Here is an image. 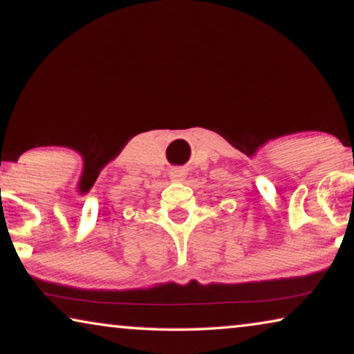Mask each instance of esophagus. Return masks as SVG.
<instances>
[{
	"label": "esophagus",
	"instance_id": "34e87169",
	"mask_svg": "<svg viewBox=\"0 0 354 354\" xmlns=\"http://www.w3.org/2000/svg\"><path fill=\"white\" fill-rule=\"evenodd\" d=\"M170 178L173 181H183L186 178V171L181 170V168H175V170L170 171Z\"/></svg>",
	"mask_w": 354,
	"mask_h": 354
}]
</instances>
